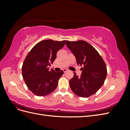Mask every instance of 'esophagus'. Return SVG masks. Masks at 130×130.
<instances>
[{"label": "esophagus", "mask_w": 130, "mask_h": 130, "mask_svg": "<svg viewBox=\"0 0 130 130\" xmlns=\"http://www.w3.org/2000/svg\"><path fill=\"white\" fill-rule=\"evenodd\" d=\"M63 70L64 73H65V72H67L68 70V69H67V68H65V69H64Z\"/></svg>", "instance_id": "obj_1"}]
</instances>
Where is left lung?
Returning <instances> with one entry per match:
<instances>
[{"instance_id": "obj_1", "label": "left lung", "mask_w": 130, "mask_h": 130, "mask_svg": "<svg viewBox=\"0 0 130 130\" xmlns=\"http://www.w3.org/2000/svg\"><path fill=\"white\" fill-rule=\"evenodd\" d=\"M81 68L80 77L74 72L69 81L70 87L74 94L80 97L87 98L97 92L103 85L107 76L105 63L94 47L85 41H66Z\"/></svg>"}]
</instances>
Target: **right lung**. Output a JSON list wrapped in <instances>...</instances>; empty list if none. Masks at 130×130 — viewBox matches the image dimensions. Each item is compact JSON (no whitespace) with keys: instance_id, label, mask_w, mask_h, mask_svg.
<instances>
[{"instance_id":"right-lung-1","label":"right lung","mask_w":130,"mask_h":130,"mask_svg":"<svg viewBox=\"0 0 130 130\" xmlns=\"http://www.w3.org/2000/svg\"><path fill=\"white\" fill-rule=\"evenodd\" d=\"M64 44V40H43L37 43L27 55L22 66V76L27 88L35 95L45 96L56 88L63 71L49 70L48 66L53 63L57 52Z\"/></svg>"}]
</instances>
